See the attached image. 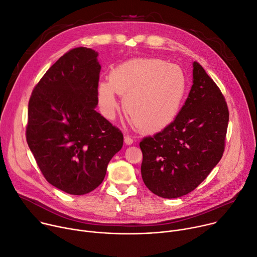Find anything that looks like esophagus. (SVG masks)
<instances>
[{"label": "esophagus", "mask_w": 257, "mask_h": 257, "mask_svg": "<svg viewBox=\"0 0 257 257\" xmlns=\"http://www.w3.org/2000/svg\"><path fill=\"white\" fill-rule=\"evenodd\" d=\"M124 142H125V144H126L127 146H131V145L133 144V139H132L129 135H126V136L124 137Z\"/></svg>", "instance_id": "34e87169"}]
</instances>
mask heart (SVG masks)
<instances>
[{
    "label": "heart",
    "instance_id": "b5f03b06",
    "mask_svg": "<svg viewBox=\"0 0 257 257\" xmlns=\"http://www.w3.org/2000/svg\"><path fill=\"white\" fill-rule=\"evenodd\" d=\"M186 92L182 68L160 58H132L116 65L108 81L97 87L101 112L111 118L116 94L123 95V107L141 131L156 132L169 126L177 116Z\"/></svg>",
    "mask_w": 257,
    "mask_h": 257
}]
</instances>
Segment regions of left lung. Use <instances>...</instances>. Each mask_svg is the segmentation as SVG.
<instances>
[{
  "label": "left lung",
  "instance_id": "1",
  "mask_svg": "<svg viewBox=\"0 0 257 257\" xmlns=\"http://www.w3.org/2000/svg\"><path fill=\"white\" fill-rule=\"evenodd\" d=\"M227 123L228 109L222 93L195 61L193 85L175 120L139 144L147 188L166 199L194 191L222 157Z\"/></svg>",
  "mask_w": 257,
  "mask_h": 257
}]
</instances>
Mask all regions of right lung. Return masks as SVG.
Listing matches in <instances>:
<instances>
[{"instance_id": "1", "label": "right lung", "mask_w": 257, "mask_h": 257, "mask_svg": "<svg viewBox=\"0 0 257 257\" xmlns=\"http://www.w3.org/2000/svg\"><path fill=\"white\" fill-rule=\"evenodd\" d=\"M86 47L61 56L35 87L29 102L27 142L45 178L71 195L103 181L123 134L95 110L101 65Z\"/></svg>"}]
</instances>
